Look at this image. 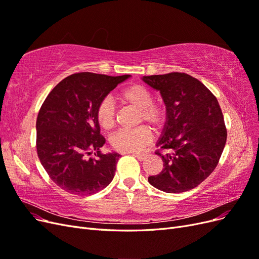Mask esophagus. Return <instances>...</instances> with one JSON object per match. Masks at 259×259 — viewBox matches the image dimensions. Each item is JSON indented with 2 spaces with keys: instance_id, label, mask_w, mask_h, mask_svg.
<instances>
[{
  "instance_id": "esophagus-1",
  "label": "esophagus",
  "mask_w": 259,
  "mask_h": 259,
  "mask_svg": "<svg viewBox=\"0 0 259 259\" xmlns=\"http://www.w3.org/2000/svg\"><path fill=\"white\" fill-rule=\"evenodd\" d=\"M133 155H134L135 158H137L139 161H144L147 156V154H144V153H134Z\"/></svg>"
}]
</instances>
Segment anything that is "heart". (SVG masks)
Masks as SVG:
<instances>
[{
  "instance_id": "b5f03b06",
  "label": "heart",
  "mask_w": 259,
  "mask_h": 259,
  "mask_svg": "<svg viewBox=\"0 0 259 259\" xmlns=\"http://www.w3.org/2000/svg\"><path fill=\"white\" fill-rule=\"evenodd\" d=\"M122 104L138 110L137 122H145L154 130H160L166 122V110L162 105L152 103L150 91L140 84H131L123 89L119 95ZM96 117L101 128L110 131L115 125V109L110 99L101 100L96 110ZM151 132L145 125L132 130H121L110 138V144L115 151L134 153L142 150L151 142Z\"/></svg>"
}]
</instances>
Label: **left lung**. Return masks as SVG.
<instances>
[{"label":"left lung","mask_w":259,"mask_h":259,"mask_svg":"<svg viewBox=\"0 0 259 259\" xmlns=\"http://www.w3.org/2000/svg\"><path fill=\"white\" fill-rule=\"evenodd\" d=\"M143 81L160 92L167 114L156 144L161 149L155 151L164 168L148 182L167 193L191 190L215 169L226 145L227 128L217 98L187 73L148 75Z\"/></svg>","instance_id":"1"}]
</instances>
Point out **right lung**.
I'll return each instance as SVG.
<instances>
[{"instance_id": "obj_1", "label": "right lung", "mask_w": 259, "mask_h": 259, "mask_svg": "<svg viewBox=\"0 0 259 259\" xmlns=\"http://www.w3.org/2000/svg\"><path fill=\"white\" fill-rule=\"evenodd\" d=\"M131 75L74 73L59 82L44 100L36 119V151L53 182L65 191L91 195L112 182L121 155L104 154L96 110L116 85ZM97 158H88L90 151Z\"/></svg>"}]
</instances>
